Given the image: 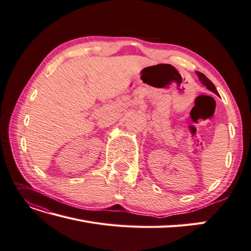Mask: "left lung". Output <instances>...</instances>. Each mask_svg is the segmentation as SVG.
<instances>
[{"label":"left lung","instance_id":"left-lung-1","mask_svg":"<svg viewBox=\"0 0 251 251\" xmlns=\"http://www.w3.org/2000/svg\"><path fill=\"white\" fill-rule=\"evenodd\" d=\"M196 74H197V76H198L199 80L201 81V83H202L203 86L207 87V89L210 90V91H212L213 93H215L216 95H218V92H217V90H216L215 86L213 85V82H212V81L208 78L207 76H205V75L202 74V73H201V72H198V71H196Z\"/></svg>","mask_w":251,"mask_h":251}]
</instances>
